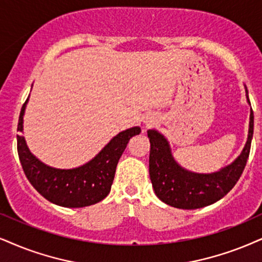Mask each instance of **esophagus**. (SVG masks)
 <instances>
[{
    "instance_id": "34e87169",
    "label": "esophagus",
    "mask_w": 262,
    "mask_h": 262,
    "mask_svg": "<svg viewBox=\"0 0 262 262\" xmlns=\"http://www.w3.org/2000/svg\"><path fill=\"white\" fill-rule=\"evenodd\" d=\"M152 123H154V120H152V118H147V120L145 121V124H146L147 127H148V125H151Z\"/></svg>"
}]
</instances>
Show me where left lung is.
Returning <instances> with one entry per match:
<instances>
[{"instance_id":"obj_1","label":"left lung","mask_w":262,"mask_h":262,"mask_svg":"<svg viewBox=\"0 0 262 262\" xmlns=\"http://www.w3.org/2000/svg\"><path fill=\"white\" fill-rule=\"evenodd\" d=\"M247 100L250 104L249 98ZM254 132V114L250 110L249 132L242 154L227 167L210 174L186 170L171 155L169 142L160 132L150 129L151 150L148 160L150 179L156 196L165 204L179 209H198L221 200L232 190L246 168Z\"/></svg>"}]
</instances>
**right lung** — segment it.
I'll return each instance as SVG.
<instances>
[{
  "mask_svg": "<svg viewBox=\"0 0 262 262\" xmlns=\"http://www.w3.org/2000/svg\"><path fill=\"white\" fill-rule=\"evenodd\" d=\"M28 101L29 98L19 116V133H23V117ZM140 132V127L121 132L93 160L72 169H58L45 164L30 152L25 138L19 134L16 135L19 160L28 180L46 200L66 208L88 207L110 193L118 161L130 138Z\"/></svg>",
  "mask_w": 262,
  "mask_h": 262,
  "instance_id": "obj_1",
  "label": "right lung"
}]
</instances>
